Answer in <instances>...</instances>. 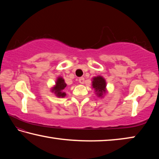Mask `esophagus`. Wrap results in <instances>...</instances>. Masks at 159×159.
Here are the masks:
<instances>
[{
  "mask_svg": "<svg viewBox=\"0 0 159 159\" xmlns=\"http://www.w3.org/2000/svg\"><path fill=\"white\" fill-rule=\"evenodd\" d=\"M79 81L80 83H81V84H83V83H84V82H85V79L83 77L80 78V79H79Z\"/></svg>",
  "mask_w": 159,
  "mask_h": 159,
  "instance_id": "obj_1",
  "label": "esophagus"
}]
</instances>
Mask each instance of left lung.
Returning a JSON list of instances; mask_svg holds the SVG:
<instances>
[{"instance_id": "8db88e82", "label": "left lung", "mask_w": 159, "mask_h": 159, "mask_svg": "<svg viewBox=\"0 0 159 159\" xmlns=\"http://www.w3.org/2000/svg\"><path fill=\"white\" fill-rule=\"evenodd\" d=\"M93 86L95 88L96 92H98V95L99 96H102L103 93L105 92L106 82L102 76H98L93 79Z\"/></svg>"}]
</instances>
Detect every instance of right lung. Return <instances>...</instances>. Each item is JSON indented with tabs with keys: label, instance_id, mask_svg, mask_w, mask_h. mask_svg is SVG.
I'll list each match as a JSON object with an SVG mask.
<instances>
[{
	"label": "right lung",
	"instance_id": "1",
	"mask_svg": "<svg viewBox=\"0 0 159 159\" xmlns=\"http://www.w3.org/2000/svg\"><path fill=\"white\" fill-rule=\"evenodd\" d=\"M66 86V84L65 83V82H64V80L62 79V78H58L57 82H56V85L54 87L52 91L55 92V93L57 95V97H61V98H64V97L66 95V94L61 92V90H62Z\"/></svg>",
	"mask_w": 159,
	"mask_h": 159
}]
</instances>
